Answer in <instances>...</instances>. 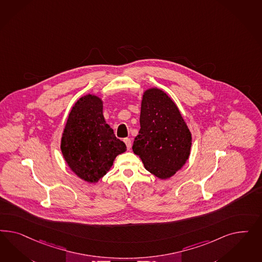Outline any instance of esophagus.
Here are the masks:
<instances>
[{
	"label": "esophagus",
	"instance_id": "obj_1",
	"mask_svg": "<svg viewBox=\"0 0 262 262\" xmlns=\"http://www.w3.org/2000/svg\"><path fill=\"white\" fill-rule=\"evenodd\" d=\"M124 142H125L126 146H127V150H130V148H132V141H130V139L129 138H125Z\"/></svg>",
	"mask_w": 262,
	"mask_h": 262
}]
</instances>
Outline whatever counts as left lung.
I'll return each mask as SVG.
<instances>
[{
  "mask_svg": "<svg viewBox=\"0 0 262 262\" xmlns=\"http://www.w3.org/2000/svg\"><path fill=\"white\" fill-rule=\"evenodd\" d=\"M191 142L190 132L171 98L158 88L145 91L140 129L133 146L145 168L159 179L172 177L189 158Z\"/></svg>",
  "mask_w": 262,
  "mask_h": 262,
  "instance_id": "obj_1",
  "label": "left lung"
}]
</instances>
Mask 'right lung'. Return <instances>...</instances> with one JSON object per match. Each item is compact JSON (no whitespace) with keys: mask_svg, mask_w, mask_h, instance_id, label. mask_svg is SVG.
Listing matches in <instances>:
<instances>
[{"mask_svg":"<svg viewBox=\"0 0 262 262\" xmlns=\"http://www.w3.org/2000/svg\"><path fill=\"white\" fill-rule=\"evenodd\" d=\"M126 149L105 123L102 100L90 94L81 97L72 108L61 138V151L72 171L85 182L97 183Z\"/></svg>","mask_w":262,"mask_h":262,"instance_id":"obj_1","label":"right lung"}]
</instances>
